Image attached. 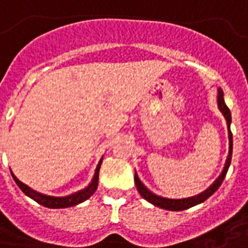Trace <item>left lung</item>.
<instances>
[{"label":"left lung","instance_id":"1","mask_svg":"<svg viewBox=\"0 0 248 248\" xmlns=\"http://www.w3.org/2000/svg\"><path fill=\"white\" fill-rule=\"evenodd\" d=\"M217 103H218L219 111L222 113V115L226 119V124H227V133H229V154H227V158H226V162H224V167L222 172L219 174V177L214 181L213 185H210V187H207L204 191L199 192L194 197L188 198H182V199H171V198H165L161 197V195H156L154 192L149 190L147 187L143 185V182L140 181L138 174L135 171L134 175V182L135 186H137V190L140 194V197L146 199L147 202H150L151 204H154L156 207H161L163 210H169V211H182V210H187V208L192 207V206H197L199 203L204 202L207 198H210L213 195L214 192L217 191L219 188V186L223 182L224 177L227 174V170H229L230 163H231V155H232V134H231V113H230V108L226 106L223 98V92L222 89H218V93H217Z\"/></svg>","mask_w":248,"mask_h":248}]
</instances>
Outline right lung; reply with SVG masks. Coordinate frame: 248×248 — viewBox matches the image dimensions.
Returning <instances> with one entry per match:
<instances>
[{"label": "right lung", "mask_w": 248, "mask_h": 248, "mask_svg": "<svg viewBox=\"0 0 248 248\" xmlns=\"http://www.w3.org/2000/svg\"><path fill=\"white\" fill-rule=\"evenodd\" d=\"M103 156L99 159L97 165V169L94 171V177H93L92 182L89 183L85 188H82L79 191L74 192V194H70V195H66V197H53V195H46V194H42V192H38L33 190L31 187H29L28 185H25L19 181L18 178L14 175L12 170V177H13L14 182L18 185V187L22 190V191L28 195L29 198H31L33 201H35L37 203H40L42 206L49 208H66L71 207V206H76V204H79V203L85 202L86 199L92 197L93 194L95 192L98 187V177H99V169H101V163H102Z\"/></svg>", "instance_id": "1"}]
</instances>
